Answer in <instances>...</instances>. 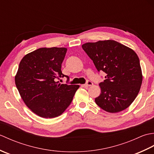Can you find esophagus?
Here are the masks:
<instances>
[{
	"label": "esophagus",
	"instance_id": "34e87169",
	"mask_svg": "<svg viewBox=\"0 0 154 154\" xmlns=\"http://www.w3.org/2000/svg\"><path fill=\"white\" fill-rule=\"evenodd\" d=\"M93 85V82H91V81H87V83L85 85V87H89L90 86H92Z\"/></svg>",
	"mask_w": 154,
	"mask_h": 154
}]
</instances>
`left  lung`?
<instances>
[{
    "label": "left lung",
    "instance_id": "obj_1",
    "mask_svg": "<svg viewBox=\"0 0 154 154\" xmlns=\"http://www.w3.org/2000/svg\"><path fill=\"white\" fill-rule=\"evenodd\" d=\"M97 69L106 73L99 84L98 106L108 112L116 113L127 109L135 100L142 83L140 60L131 48L114 40L88 42L82 45Z\"/></svg>",
    "mask_w": 154,
    "mask_h": 154
}]
</instances>
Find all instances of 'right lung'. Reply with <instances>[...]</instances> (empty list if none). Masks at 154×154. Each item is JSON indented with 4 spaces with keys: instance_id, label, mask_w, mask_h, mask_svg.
<instances>
[{
    "instance_id": "right-lung-1",
    "label": "right lung",
    "mask_w": 154,
    "mask_h": 154,
    "mask_svg": "<svg viewBox=\"0 0 154 154\" xmlns=\"http://www.w3.org/2000/svg\"><path fill=\"white\" fill-rule=\"evenodd\" d=\"M65 48H42L26 54L20 62L15 84L23 101L38 116L52 119L60 116L71 104L79 85L61 84L66 77L61 63Z\"/></svg>"
}]
</instances>
